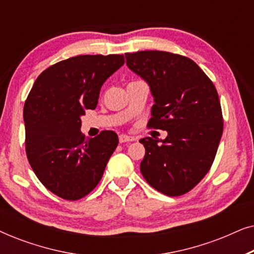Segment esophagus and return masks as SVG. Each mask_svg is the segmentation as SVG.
<instances>
[{"instance_id":"esophagus-1","label":"esophagus","mask_w":254,"mask_h":254,"mask_svg":"<svg viewBox=\"0 0 254 254\" xmlns=\"http://www.w3.org/2000/svg\"><path fill=\"white\" fill-rule=\"evenodd\" d=\"M136 138L133 137V136H128V135H125V134H121L119 135V142L120 143H125V142H131V141H135Z\"/></svg>"}]
</instances>
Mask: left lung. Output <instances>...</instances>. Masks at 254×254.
I'll list each match as a JSON object with an SVG mask.
<instances>
[{"label": "left lung", "mask_w": 254, "mask_h": 254, "mask_svg": "<svg viewBox=\"0 0 254 254\" xmlns=\"http://www.w3.org/2000/svg\"><path fill=\"white\" fill-rule=\"evenodd\" d=\"M126 64L150 85L155 104L149 128L168 131L165 140L141 138V172L151 187L179 196L209 171L223 133L214 83L190 58L163 51L126 53Z\"/></svg>", "instance_id": "1"}]
</instances>
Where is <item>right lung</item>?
I'll use <instances>...</instances> for the list:
<instances>
[{
  "label": "right lung",
  "instance_id": "1",
  "mask_svg": "<svg viewBox=\"0 0 254 254\" xmlns=\"http://www.w3.org/2000/svg\"><path fill=\"white\" fill-rule=\"evenodd\" d=\"M125 64L124 55H77L41 72L24 104L25 151L40 183L68 201L82 199L102 179L119 138L102 130L81 133V117L95 110L103 83Z\"/></svg>",
  "mask_w": 254,
  "mask_h": 254
}]
</instances>
